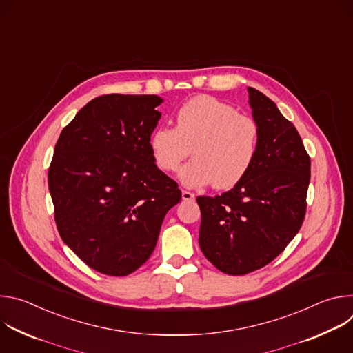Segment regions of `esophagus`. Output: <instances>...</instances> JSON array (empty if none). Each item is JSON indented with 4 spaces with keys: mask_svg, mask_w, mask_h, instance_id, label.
<instances>
[{
    "mask_svg": "<svg viewBox=\"0 0 353 353\" xmlns=\"http://www.w3.org/2000/svg\"><path fill=\"white\" fill-rule=\"evenodd\" d=\"M181 196H183V199H184V201H194V198H195V195H194L192 192H190V191H185V190H183V192H181Z\"/></svg>",
    "mask_w": 353,
    "mask_h": 353,
    "instance_id": "obj_1",
    "label": "esophagus"
}]
</instances>
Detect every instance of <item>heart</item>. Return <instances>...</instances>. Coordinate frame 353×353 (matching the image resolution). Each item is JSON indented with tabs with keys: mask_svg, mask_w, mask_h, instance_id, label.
Returning a JSON list of instances; mask_svg holds the SVG:
<instances>
[{
	"mask_svg": "<svg viewBox=\"0 0 353 353\" xmlns=\"http://www.w3.org/2000/svg\"><path fill=\"white\" fill-rule=\"evenodd\" d=\"M176 127L159 125L150 134V149L157 165L165 172H180L187 187L212 183L228 188L239 183L253 163L259 145L257 123L214 96L190 99L176 113Z\"/></svg>",
	"mask_w": 353,
	"mask_h": 353,
	"instance_id": "1",
	"label": "heart"
}]
</instances>
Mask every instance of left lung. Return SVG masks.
I'll return each mask as SVG.
<instances>
[{
	"label": "left lung",
	"instance_id": "left-lung-1",
	"mask_svg": "<svg viewBox=\"0 0 353 353\" xmlns=\"http://www.w3.org/2000/svg\"><path fill=\"white\" fill-rule=\"evenodd\" d=\"M259 125L256 158L230 191L198 196L199 247L219 271L245 275L270 264L306 215L310 157L294 125L270 97L248 88Z\"/></svg>",
	"mask_w": 353,
	"mask_h": 353
}]
</instances>
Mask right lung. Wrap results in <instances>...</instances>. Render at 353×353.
Masks as SVG:
<instances>
[{
    "instance_id": "obj_1",
    "label": "right lung",
    "mask_w": 353,
    "mask_h": 353,
    "mask_svg": "<svg viewBox=\"0 0 353 353\" xmlns=\"http://www.w3.org/2000/svg\"><path fill=\"white\" fill-rule=\"evenodd\" d=\"M162 102L157 94L94 97L56 143L48 190L59 233L100 274L138 270L155 250L165 215L181 199L149 143Z\"/></svg>"
}]
</instances>
